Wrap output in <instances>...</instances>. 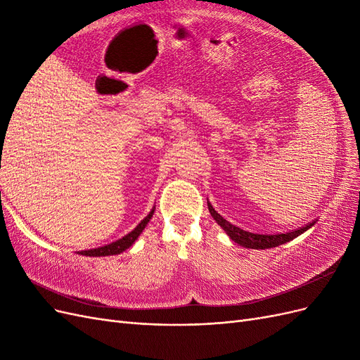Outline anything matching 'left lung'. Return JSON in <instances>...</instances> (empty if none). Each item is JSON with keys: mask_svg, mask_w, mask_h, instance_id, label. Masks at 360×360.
Wrapping results in <instances>:
<instances>
[{"mask_svg": "<svg viewBox=\"0 0 360 360\" xmlns=\"http://www.w3.org/2000/svg\"><path fill=\"white\" fill-rule=\"evenodd\" d=\"M207 205H209V210H210V214L213 216V219L217 222V225L222 226V230L228 236H230L231 240H234L236 243H238L243 248H249V249H269V248H276L279 245H284V243L292 240V238H296L297 236H300L302 233L309 230V228L314 225V222H312V224H308L307 226H300L299 230H292L288 233H278V234L249 233V231L242 230V228L233 225L231 222H228L226 219H224V217L213 209V205L210 202H207Z\"/></svg>", "mask_w": 360, "mask_h": 360, "instance_id": "obj_1", "label": "left lung"}]
</instances>
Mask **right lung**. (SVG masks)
<instances>
[{
    "label": "right lung",
    "instance_id": "obj_1",
    "mask_svg": "<svg viewBox=\"0 0 360 360\" xmlns=\"http://www.w3.org/2000/svg\"><path fill=\"white\" fill-rule=\"evenodd\" d=\"M153 213H155V209L151 210L144 217V219L136 225L135 230H132L129 234H126L123 238H120V240L112 242L110 245L101 246V248H94V249H89V250H81V252H78V254L86 255V257H106V255H117L120 252H123V250L129 249L130 246L135 243V240L139 237V234L143 233V230L147 226V224L151 219V216H153Z\"/></svg>",
    "mask_w": 360,
    "mask_h": 360
}]
</instances>
